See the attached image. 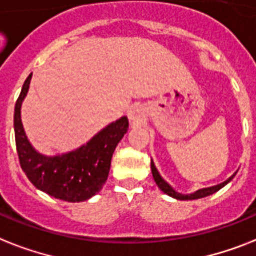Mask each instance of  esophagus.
<instances>
[{
  "label": "esophagus",
  "instance_id": "esophagus-1",
  "mask_svg": "<svg viewBox=\"0 0 256 256\" xmlns=\"http://www.w3.org/2000/svg\"><path fill=\"white\" fill-rule=\"evenodd\" d=\"M128 120L132 122H140L144 118V110L140 105H132L130 109H128Z\"/></svg>",
  "mask_w": 256,
  "mask_h": 256
}]
</instances>
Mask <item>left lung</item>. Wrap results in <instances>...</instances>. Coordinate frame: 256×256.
<instances>
[{
    "label": "left lung",
    "mask_w": 256,
    "mask_h": 256,
    "mask_svg": "<svg viewBox=\"0 0 256 256\" xmlns=\"http://www.w3.org/2000/svg\"><path fill=\"white\" fill-rule=\"evenodd\" d=\"M151 172H152L154 180H155V182H156V186H159V189H160V190H163V192L166 193V194H168V196H171V197H174V198H176V200H197V198H202V197L210 196V194L216 193L221 188H224V186H225L228 182H232L236 174V172L234 175L230 176L228 180H225V182H221V184H217V186H208V188L198 189V190H196V192L189 193V194H182V193L176 192L175 189L172 188V186H170V184H168V182H166L163 178H162L160 174H159V171H158L156 167H155V164H154L152 159H151Z\"/></svg>",
    "instance_id": "1"
}]
</instances>
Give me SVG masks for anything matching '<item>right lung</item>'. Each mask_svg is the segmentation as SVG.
Instances as JSON below:
<instances>
[{
    "label": "right lung",
    "instance_id": "add662e5",
    "mask_svg": "<svg viewBox=\"0 0 256 256\" xmlns=\"http://www.w3.org/2000/svg\"><path fill=\"white\" fill-rule=\"evenodd\" d=\"M32 74L24 81L14 109V134L20 167L32 184L50 196L80 202L98 193L106 182L112 156L117 144L128 132V117L112 122L78 148L47 156L38 152L27 139L20 108L26 97Z\"/></svg>",
    "mask_w": 256,
    "mask_h": 256
}]
</instances>
